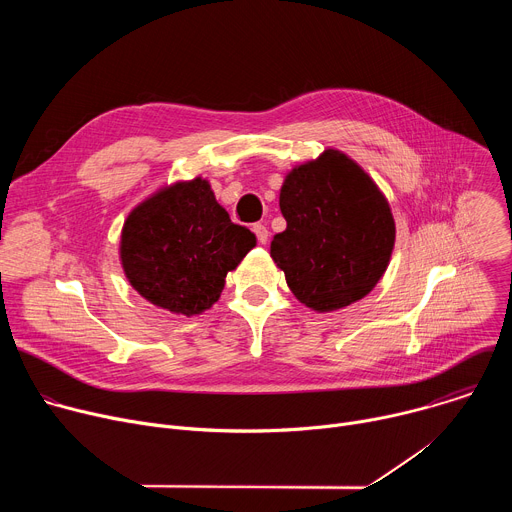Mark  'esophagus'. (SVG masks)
Listing matches in <instances>:
<instances>
[{
    "label": "esophagus",
    "mask_w": 512,
    "mask_h": 512,
    "mask_svg": "<svg viewBox=\"0 0 512 512\" xmlns=\"http://www.w3.org/2000/svg\"><path fill=\"white\" fill-rule=\"evenodd\" d=\"M253 233H255V237H257V241H259L261 245H265V243H267V239H269V231H267V227H265L263 223L253 225Z\"/></svg>",
    "instance_id": "obj_1"
}]
</instances>
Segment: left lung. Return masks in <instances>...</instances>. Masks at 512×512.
<instances>
[{
    "label": "left lung",
    "mask_w": 512,
    "mask_h": 512,
    "mask_svg": "<svg viewBox=\"0 0 512 512\" xmlns=\"http://www.w3.org/2000/svg\"><path fill=\"white\" fill-rule=\"evenodd\" d=\"M279 208L287 227L273 237L271 257L291 294L316 312L371 294L393 253L395 221L367 172L326 150L285 176Z\"/></svg>",
    "instance_id": "1"
}]
</instances>
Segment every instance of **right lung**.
<instances>
[{
	"label": "right lung",
	"instance_id": "right-lung-1",
	"mask_svg": "<svg viewBox=\"0 0 512 512\" xmlns=\"http://www.w3.org/2000/svg\"><path fill=\"white\" fill-rule=\"evenodd\" d=\"M255 235L231 223L208 180L162 188L135 206L121 231V265L141 298L174 314L208 310L225 277L255 247Z\"/></svg>",
	"mask_w": 512,
	"mask_h": 512
}]
</instances>
